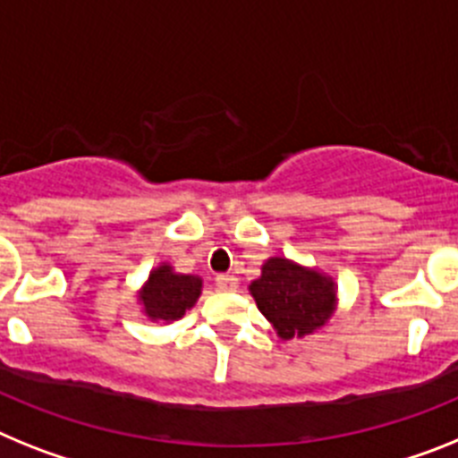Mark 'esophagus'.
<instances>
[{
  "label": "esophagus",
  "instance_id": "esophagus-1",
  "mask_svg": "<svg viewBox=\"0 0 458 458\" xmlns=\"http://www.w3.org/2000/svg\"><path fill=\"white\" fill-rule=\"evenodd\" d=\"M216 285L218 290H224V293H233V290H237L240 281H237V276H233V274H218Z\"/></svg>",
  "mask_w": 458,
  "mask_h": 458
}]
</instances>
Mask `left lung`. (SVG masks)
I'll return each instance as SVG.
<instances>
[{
    "instance_id": "8db88e82",
    "label": "left lung",
    "mask_w": 458,
    "mask_h": 458,
    "mask_svg": "<svg viewBox=\"0 0 458 458\" xmlns=\"http://www.w3.org/2000/svg\"><path fill=\"white\" fill-rule=\"evenodd\" d=\"M260 313L278 339H304L323 329L339 306L336 281L327 272L285 256L262 262L260 276L249 284Z\"/></svg>"
}]
</instances>
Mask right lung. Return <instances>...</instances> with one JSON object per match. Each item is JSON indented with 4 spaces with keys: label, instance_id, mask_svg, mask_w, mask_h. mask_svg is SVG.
<instances>
[{
    "label": "right lung",
    "instance_id": "obj_1",
    "mask_svg": "<svg viewBox=\"0 0 458 458\" xmlns=\"http://www.w3.org/2000/svg\"><path fill=\"white\" fill-rule=\"evenodd\" d=\"M200 295L202 276L174 272L170 262H158L135 297L147 320L170 325L193 309Z\"/></svg>",
    "mask_w": 458,
    "mask_h": 458
}]
</instances>
